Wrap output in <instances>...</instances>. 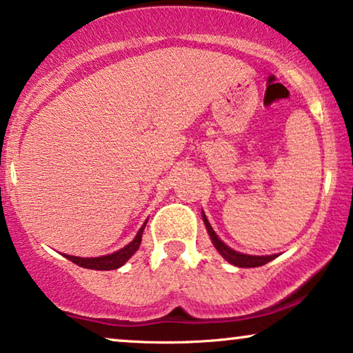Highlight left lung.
I'll return each mask as SVG.
<instances>
[{
	"label": "left lung",
	"mask_w": 353,
	"mask_h": 353,
	"mask_svg": "<svg viewBox=\"0 0 353 353\" xmlns=\"http://www.w3.org/2000/svg\"><path fill=\"white\" fill-rule=\"evenodd\" d=\"M201 216H203V223L206 225V231H208L210 237H211V242H213V245L216 247V250H218L221 255H223L224 260H228L229 263H231V265L239 266V268H256V266L266 265V263H270L271 260H274V258L278 256V255H266V256L245 255V253L232 250V248L225 245V243L218 237V234L213 231V228H211V224L208 223V219H206L205 213L201 214Z\"/></svg>",
	"instance_id": "8db88e82"
}]
</instances>
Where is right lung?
<instances>
[{
    "label": "right lung",
    "instance_id": "1",
    "mask_svg": "<svg viewBox=\"0 0 353 353\" xmlns=\"http://www.w3.org/2000/svg\"><path fill=\"white\" fill-rule=\"evenodd\" d=\"M145 224L147 223H143L142 228L139 229L137 236H135L132 242L128 243L124 248H121V250L111 253V255L97 256V258H81V256H72V255H64V256L72 263H75V265L87 268V270H98V271L116 270V268H121L122 265H124V263L139 250L140 243H142V234H143Z\"/></svg>",
    "mask_w": 353,
    "mask_h": 353
}]
</instances>
